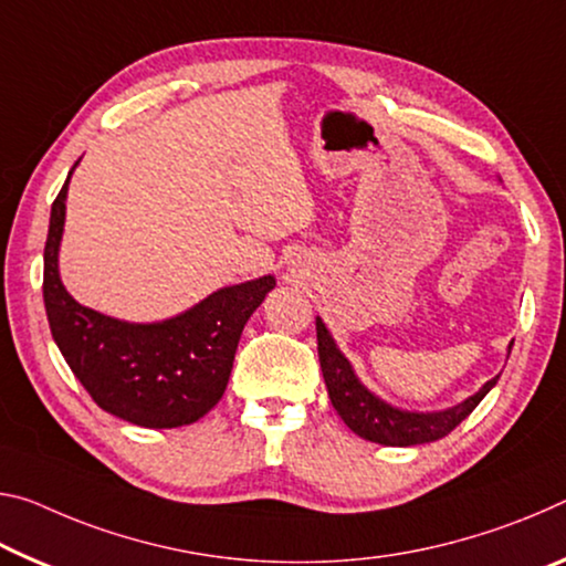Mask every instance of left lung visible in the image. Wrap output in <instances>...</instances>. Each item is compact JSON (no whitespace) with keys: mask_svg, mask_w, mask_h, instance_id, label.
Returning a JSON list of instances; mask_svg holds the SVG:
<instances>
[{"mask_svg":"<svg viewBox=\"0 0 566 566\" xmlns=\"http://www.w3.org/2000/svg\"><path fill=\"white\" fill-rule=\"evenodd\" d=\"M317 353H319V367H322V375H325L329 400L339 412V418L345 420L353 433L365 438V441H373L380 446H420V443L438 441V438L451 433L461 420L469 418L473 408L486 398V392L499 380L496 375V378H491L486 385H483L476 396L465 398L453 408L436 410V412H412V410L392 408L390 402L373 396V392L357 380L353 365H349L347 357L339 353L335 339H332L325 322L319 317H317Z\"/></svg>","mask_w":566,"mask_h":566,"instance_id":"obj_1","label":"left lung"}]
</instances>
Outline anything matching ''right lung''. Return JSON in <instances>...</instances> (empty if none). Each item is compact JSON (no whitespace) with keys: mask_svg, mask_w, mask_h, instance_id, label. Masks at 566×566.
Here are the masks:
<instances>
[{"mask_svg":"<svg viewBox=\"0 0 566 566\" xmlns=\"http://www.w3.org/2000/svg\"><path fill=\"white\" fill-rule=\"evenodd\" d=\"M70 176L52 203L42 282L44 310L62 357L90 398L111 416L143 428L196 423L227 390L241 329L274 290V276L223 286L184 315L150 325L83 307L62 286L57 269Z\"/></svg>","mask_w":566,"mask_h":566,"instance_id":"obj_1","label":"right lung"}]
</instances>
